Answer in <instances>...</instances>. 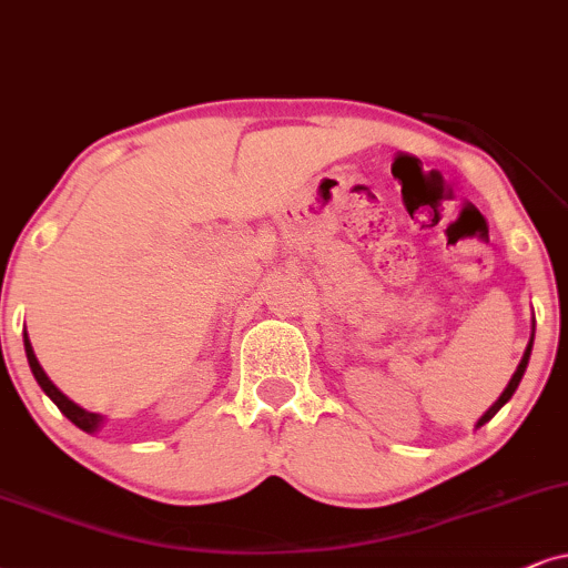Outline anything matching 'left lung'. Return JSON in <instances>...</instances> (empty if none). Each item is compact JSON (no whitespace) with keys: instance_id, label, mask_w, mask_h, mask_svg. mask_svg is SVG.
Returning a JSON list of instances; mask_svg holds the SVG:
<instances>
[{"instance_id":"obj_1","label":"left lung","mask_w":568,"mask_h":568,"mask_svg":"<svg viewBox=\"0 0 568 568\" xmlns=\"http://www.w3.org/2000/svg\"><path fill=\"white\" fill-rule=\"evenodd\" d=\"M532 343H535V317H532V335H529V343H527V348H524V356H521V362H519V367H516V372L511 375V379H508V385H506V390L500 393L498 396V400H495V404L487 408V412L479 416L477 419V425L475 427H483L485 422H490L495 414L500 412V408H504L508 400H511V396L516 393V387H519V383H521V377H524V372H527V364H529V354H532Z\"/></svg>"}]
</instances>
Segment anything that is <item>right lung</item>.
<instances>
[{
  "instance_id": "1",
  "label": "right lung",
  "mask_w": 568,
  "mask_h": 568,
  "mask_svg": "<svg viewBox=\"0 0 568 568\" xmlns=\"http://www.w3.org/2000/svg\"><path fill=\"white\" fill-rule=\"evenodd\" d=\"M23 346H26V356H28V367H31L36 383L41 385V390H44L47 396L54 400L57 408H60V412H62L64 416H68V419L73 422L75 427H81L83 433H89V435L99 433V427L104 425V416H102V414H93V412H85V408L78 406L75 400H70V398L64 396V393L60 390V387H57V385L52 383V379L47 377V372L41 369L39 358H36V354H33V346H31V341H28L26 329H23Z\"/></svg>"
}]
</instances>
